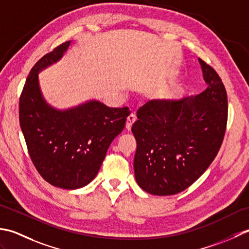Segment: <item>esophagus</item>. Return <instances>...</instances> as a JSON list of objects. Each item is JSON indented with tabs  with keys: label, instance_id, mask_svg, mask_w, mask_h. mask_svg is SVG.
<instances>
[{
	"label": "esophagus",
	"instance_id": "1",
	"mask_svg": "<svg viewBox=\"0 0 249 249\" xmlns=\"http://www.w3.org/2000/svg\"><path fill=\"white\" fill-rule=\"evenodd\" d=\"M135 120H136L135 115H134V114H130V115L128 116V118H126L125 129L128 130V131H130V130H131V128H132V124H133L135 123Z\"/></svg>",
	"mask_w": 249,
	"mask_h": 249
}]
</instances>
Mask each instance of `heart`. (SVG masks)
Instances as JSON below:
<instances>
[{
    "instance_id": "1",
    "label": "heart",
    "mask_w": 249,
    "mask_h": 249,
    "mask_svg": "<svg viewBox=\"0 0 249 249\" xmlns=\"http://www.w3.org/2000/svg\"><path fill=\"white\" fill-rule=\"evenodd\" d=\"M181 96V91H172V92H167L164 94V102L166 103H171L174 102L175 100H177Z\"/></svg>"
}]
</instances>
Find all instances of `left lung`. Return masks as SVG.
Wrapping results in <instances>:
<instances>
[{"mask_svg": "<svg viewBox=\"0 0 249 249\" xmlns=\"http://www.w3.org/2000/svg\"><path fill=\"white\" fill-rule=\"evenodd\" d=\"M207 88L191 98L151 100L132 125L134 175L142 189L171 196L188 188L214 161L224 141L228 99L216 71L199 59Z\"/></svg>", "mask_w": 249, "mask_h": 249, "instance_id": "obj_1", "label": "left lung"}]
</instances>
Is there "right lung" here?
I'll use <instances>...</instances> for the list:
<instances>
[{"mask_svg": "<svg viewBox=\"0 0 249 249\" xmlns=\"http://www.w3.org/2000/svg\"><path fill=\"white\" fill-rule=\"evenodd\" d=\"M61 44L30 72L19 101V121L33 164L43 178L63 189H78L98 174L111 142L124 130L128 107H108L90 100L67 109L47 103L38 74L63 57Z\"/></svg>", "mask_w": 249, "mask_h": 249, "instance_id": "obj_1", "label": "right lung"}]
</instances>
